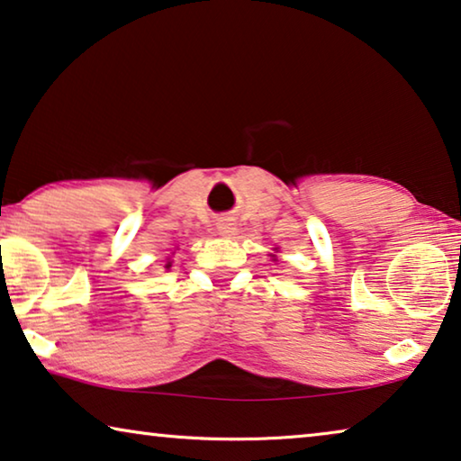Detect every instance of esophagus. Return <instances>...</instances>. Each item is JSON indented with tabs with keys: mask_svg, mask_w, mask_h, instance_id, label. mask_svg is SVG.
Instances as JSON below:
<instances>
[{
	"mask_svg": "<svg viewBox=\"0 0 461 461\" xmlns=\"http://www.w3.org/2000/svg\"><path fill=\"white\" fill-rule=\"evenodd\" d=\"M233 231H236V223H231V219H225V221L219 223V233L221 236H233Z\"/></svg>",
	"mask_w": 461,
	"mask_h": 461,
	"instance_id": "1",
	"label": "esophagus"
}]
</instances>
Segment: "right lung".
<instances>
[{
    "label": "right lung",
    "instance_id": "add662e5",
    "mask_svg": "<svg viewBox=\"0 0 461 461\" xmlns=\"http://www.w3.org/2000/svg\"><path fill=\"white\" fill-rule=\"evenodd\" d=\"M165 267H171V265H169V263H167V265H165Z\"/></svg>",
    "mask_w": 461,
    "mask_h": 461
}]
</instances>
